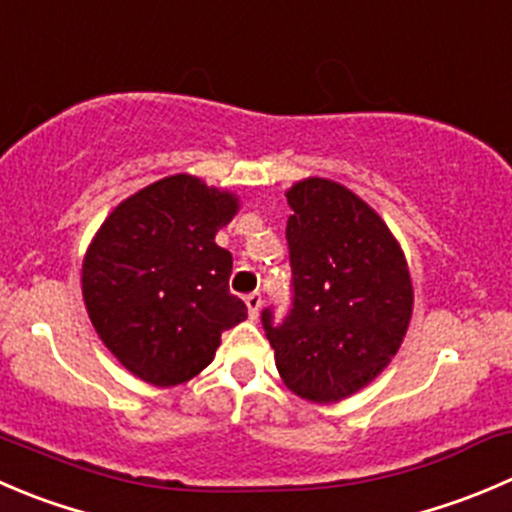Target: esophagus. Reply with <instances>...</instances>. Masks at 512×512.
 I'll return each mask as SVG.
<instances>
[{
  "label": "esophagus",
  "instance_id": "34e87169",
  "mask_svg": "<svg viewBox=\"0 0 512 512\" xmlns=\"http://www.w3.org/2000/svg\"><path fill=\"white\" fill-rule=\"evenodd\" d=\"M245 305H247V315H250V320H257V315H260V307H262L260 292H252V295H247Z\"/></svg>",
  "mask_w": 512,
  "mask_h": 512
}]
</instances>
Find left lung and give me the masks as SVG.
Here are the masks:
<instances>
[{"mask_svg": "<svg viewBox=\"0 0 512 512\" xmlns=\"http://www.w3.org/2000/svg\"><path fill=\"white\" fill-rule=\"evenodd\" d=\"M295 307L280 327L262 312L285 388L330 405L367 388L398 355L413 317L408 260L385 220L345 185L287 187Z\"/></svg>", "mask_w": 512, "mask_h": 512, "instance_id": "left-lung-1", "label": "left lung"}]
</instances>
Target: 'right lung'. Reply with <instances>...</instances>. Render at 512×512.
<instances>
[{
  "instance_id": "right-lung-1",
  "label": "right lung",
  "mask_w": 512,
  "mask_h": 512,
  "mask_svg": "<svg viewBox=\"0 0 512 512\" xmlns=\"http://www.w3.org/2000/svg\"><path fill=\"white\" fill-rule=\"evenodd\" d=\"M240 195L195 175L162 177L119 202L82 260V297L99 340L155 388L200 375L247 307L230 292L232 255L215 242Z\"/></svg>"
}]
</instances>
